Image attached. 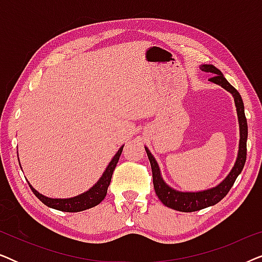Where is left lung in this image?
<instances>
[{
  "mask_svg": "<svg viewBox=\"0 0 262 262\" xmlns=\"http://www.w3.org/2000/svg\"><path fill=\"white\" fill-rule=\"evenodd\" d=\"M200 69L206 73L212 74L213 76L210 78L211 82L220 84L221 87L227 89L234 96L236 111H237L238 123H239V146H238V155L236 159L235 166L232 168L230 173L220 185L216 187L206 189L202 192H179L169 187L163 179L161 178L160 168L157 166L156 160L154 159L151 152L149 151L148 148H145L146 155L149 157L150 164H151L152 170V182L154 188L159 199L167 207L170 209L181 211V212H193V211H199L205 207L212 206L218 202H221L230 188L234 185V182L241 173L243 167H245L246 159H247V137H248V125H247V119L245 114V106L239 93L232 87V85L227 81V78L223 76V74L217 69L212 64H204L200 67Z\"/></svg>",
  "mask_w": 262,
  "mask_h": 262,
  "instance_id": "8db88e82",
  "label": "left lung"
}]
</instances>
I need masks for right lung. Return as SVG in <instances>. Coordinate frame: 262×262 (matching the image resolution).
<instances>
[{"label": "right lung", "instance_id": "add662e5", "mask_svg": "<svg viewBox=\"0 0 262 262\" xmlns=\"http://www.w3.org/2000/svg\"><path fill=\"white\" fill-rule=\"evenodd\" d=\"M124 146L118 150V152L114 155V157L111 161L108 167L106 168V170L103 171L102 177L100 178V180L96 182V184L93 186V187L89 189V191L82 193V194L74 196V198L69 199H51L48 198V196L40 194V193L35 191V189L30 185L32 192L34 193L35 196L40 200L41 203H44L46 206L52 207L55 210L64 211V212H78V211H83L87 209H91V207H94L100 204L106 196L107 188L111 184V179H112V174L114 168H116L118 161H119V157L121 155V151H123Z\"/></svg>", "mask_w": 262, "mask_h": 262}]
</instances>
